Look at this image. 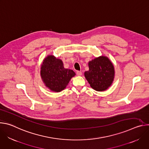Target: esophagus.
I'll use <instances>...</instances> for the list:
<instances>
[{
    "label": "esophagus",
    "mask_w": 149,
    "mask_h": 149,
    "mask_svg": "<svg viewBox=\"0 0 149 149\" xmlns=\"http://www.w3.org/2000/svg\"><path fill=\"white\" fill-rule=\"evenodd\" d=\"M77 75L78 76H81L82 75V72L81 71H77Z\"/></svg>",
    "instance_id": "obj_1"
}]
</instances>
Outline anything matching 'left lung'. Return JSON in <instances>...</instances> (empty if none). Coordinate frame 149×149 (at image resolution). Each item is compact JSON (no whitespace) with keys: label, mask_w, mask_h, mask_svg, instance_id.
Masks as SVG:
<instances>
[{"label":"left lung","mask_w":149,"mask_h":149,"mask_svg":"<svg viewBox=\"0 0 149 149\" xmlns=\"http://www.w3.org/2000/svg\"><path fill=\"white\" fill-rule=\"evenodd\" d=\"M89 71L84 75L92 88L97 91L107 90L113 83L114 78V67L110 60L101 56L88 62Z\"/></svg>","instance_id":"obj_1"}]
</instances>
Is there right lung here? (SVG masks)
<instances>
[{
	"label": "right lung",
	"mask_w": 149,
	"mask_h": 149,
	"mask_svg": "<svg viewBox=\"0 0 149 149\" xmlns=\"http://www.w3.org/2000/svg\"><path fill=\"white\" fill-rule=\"evenodd\" d=\"M75 73L63 67L62 60L53 55H48L44 59L40 68V76L45 86L54 92L64 90Z\"/></svg>",
	"instance_id": "add662e5"
}]
</instances>
